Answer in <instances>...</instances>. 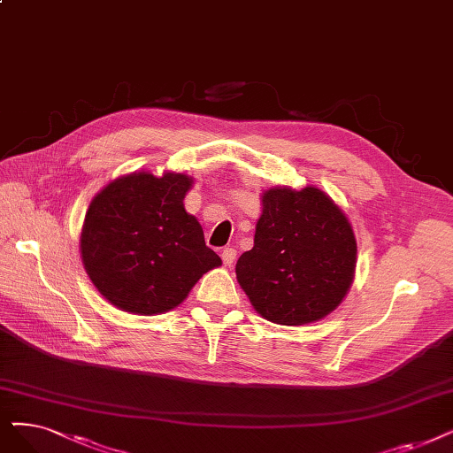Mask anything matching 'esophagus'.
Instances as JSON below:
<instances>
[{"label":"esophagus","instance_id":"esophagus-1","mask_svg":"<svg viewBox=\"0 0 453 453\" xmlns=\"http://www.w3.org/2000/svg\"><path fill=\"white\" fill-rule=\"evenodd\" d=\"M221 258H223V264H225V265H232L234 262H236V249H232V247L223 249Z\"/></svg>","mask_w":453,"mask_h":453}]
</instances>
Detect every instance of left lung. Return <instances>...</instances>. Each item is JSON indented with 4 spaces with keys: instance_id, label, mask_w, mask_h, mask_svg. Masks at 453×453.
<instances>
[{
    "instance_id": "1",
    "label": "left lung",
    "mask_w": 453,
    "mask_h": 453,
    "mask_svg": "<svg viewBox=\"0 0 453 453\" xmlns=\"http://www.w3.org/2000/svg\"><path fill=\"white\" fill-rule=\"evenodd\" d=\"M357 242L343 213L318 188H271L262 195L255 247L236 277L255 311L280 325L312 323L346 297Z\"/></svg>"
}]
</instances>
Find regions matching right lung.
Here are the masks:
<instances>
[{"label": "right lung", "mask_w": 453, "mask_h": 453, "mask_svg": "<svg viewBox=\"0 0 453 453\" xmlns=\"http://www.w3.org/2000/svg\"><path fill=\"white\" fill-rule=\"evenodd\" d=\"M193 178L132 173L90 201L80 249L88 279L117 309L164 314L221 258L206 247L201 223L184 208Z\"/></svg>", "instance_id": "1"}]
</instances>
